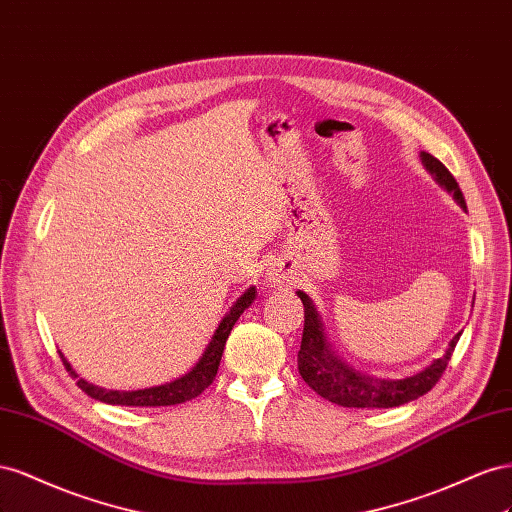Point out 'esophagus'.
Returning a JSON list of instances; mask_svg holds the SVG:
<instances>
[{"mask_svg": "<svg viewBox=\"0 0 512 512\" xmlns=\"http://www.w3.org/2000/svg\"><path fill=\"white\" fill-rule=\"evenodd\" d=\"M268 276H270V283L283 285V283L289 279V272H287L283 266H274V268H270Z\"/></svg>", "mask_w": 512, "mask_h": 512, "instance_id": "obj_1", "label": "esophagus"}]
</instances>
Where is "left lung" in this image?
Here are the masks:
<instances>
[{"mask_svg": "<svg viewBox=\"0 0 512 512\" xmlns=\"http://www.w3.org/2000/svg\"><path fill=\"white\" fill-rule=\"evenodd\" d=\"M422 163L435 175V180L455 195V199L465 208V199L461 188L440 160L435 156L422 152ZM298 298L304 304V332L302 343L298 352V371L302 379L309 384L319 397H324L332 403L343 407H397L403 403H410L422 394H427L437 382H440L442 373L446 371V364L450 362L452 352H455L457 341L461 332L455 334L450 341L446 354L437 358L431 367L412 375L407 379H373L367 375H360L358 371L345 367V364L334 356L324 337V328L317 317V311L309 296L304 291H298Z\"/></svg>", "mask_w": 512, "mask_h": 512, "instance_id": "obj_1", "label": "left lung"}]
</instances>
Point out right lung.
Instances as JSON below:
<instances>
[{"label":"right lung","instance_id":"right-lung-1","mask_svg":"<svg viewBox=\"0 0 512 512\" xmlns=\"http://www.w3.org/2000/svg\"><path fill=\"white\" fill-rule=\"evenodd\" d=\"M255 300V287H251L246 294L231 306V311L223 317L221 326L214 332V337L208 345L206 352H203L201 360L195 364V369L191 373H186L184 377L175 379L171 384H163L156 388H145V390H133V392H120V390H107V388H98L94 384H87L85 379H81L75 371L70 369V364L62 356V362L66 371L77 379V386L90 394L92 399H98L102 403H111V405H133V407H160V405H178L184 401H191L206 390L216 377L218 364H221L223 358V349L229 339V332L236 324L238 317L244 313V309L251 306Z\"/></svg>","mask_w":512,"mask_h":512}]
</instances>
